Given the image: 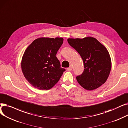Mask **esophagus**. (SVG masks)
<instances>
[{
    "label": "esophagus",
    "instance_id": "34e87169",
    "mask_svg": "<svg viewBox=\"0 0 128 128\" xmlns=\"http://www.w3.org/2000/svg\"><path fill=\"white\" fill-rule=\"evenodd\" d=\"M72 70V66H70L69 68H67V70L69 71H71Z\"/></svg>",
    "mask_w": 128,
    "mask_h": 128
}]
</instances>
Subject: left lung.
<instances>
[{"label": "left lung", "mask_w": 128, "mask_h": 128, "mask_svg": "<svg viewBox=\"0 0 128 128\" xmlns=\"http://www.w3.org/2000/svg\"><path fill=\"white\" fill-rule=\"evenodd\" d=\"M69 45L80 54L84 64V71L76 80L84 88L93 90L100 86L110 74L112 62L106 47L96 38H68Z\"/></svg>", "instance_id": "1"}]
</instances>
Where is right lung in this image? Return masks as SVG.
<instances>
[{
    "label": "right lung",
    "mask_w": 128,
    "mask_h": 128,
    "mask_svg": "<svg viewBox=\"0 0 128 128\" xmlns=\"http://www.w3.org/2000/svg\"><path fill=\"white\" fill-rule=\"evenodd\" d=\"M62 38H42L34 40L26 48L22 59L24 76L39 90L52 88L59 80L65 69L60 67L56 54Z\"/></svg>",
    "instance_id": "obj_1"
}]
</instances>
